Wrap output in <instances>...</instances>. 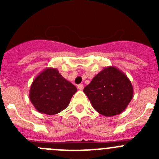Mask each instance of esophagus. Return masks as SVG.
Returning a JSON list of instances; mask_svg holds the SVG:
<instances>
[{
	"mask_svg": "<svg viewBox=\"0 0 159 159\" xmlns=\"http://www.w3.org/2000/svg\"><path fill=\"white\" fill-rule=\"evenodd\" d=\"M77 88H78L79 90H80V91H82V90L84 89V85H83V84H79Z\"/></svg>",
	"mask_w": 159,
	"mask_h": 159,
	"instance_id": "esophagus-1",
	"label": "esophagus"
}]
</instances>
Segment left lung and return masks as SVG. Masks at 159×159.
Returning <instances> with one entry per match:
<instances>
[{
  "label": "left lung",
  "mask_w": 159,
  "mask_h": 159,
  "mask_svg": "<svg viewBox=\"0 0 159 159\" xmlns=\"http://www.w3.org/2000/svg\"><path fill=\"white\" fill-rule=\"evenodd\" d=\"M98 113L111 117L121 114L133 98V87L126 74L114 67H104L84 89Z\"/></svg>",
  "instance_id": "left-lung-1"
}]
</instances>
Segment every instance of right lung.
<instances>
[{
	"label": "right lung",
	"instance_id": "1",
	"mask_svg": "<svg viewBox=\"0 0 159 159\" xmlns=\"http://www.w3.org/2000/svg\"><path fill=\"white\" fill-rule=\"evenodd\" d=\"M77 88L59 73L47 67L32 82L29 99L36 110L46 115H56L67 107Z\"/></svg>",
	"mask_w": 159,
	"mask_h": 159
}]
</instances>
